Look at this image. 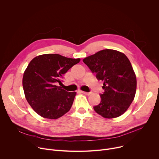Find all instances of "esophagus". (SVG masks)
I'll return each instance as SVG.
<instances>
[{
    "instance_id": "1",
    "label": "esophagus",
    "mask_w": 159,
    "mask_h": 159,
    "mask_svg": "<svg viewBox=\"0 0 159 159\" xmlns=\"http://www.w3.org/2000/svg\"><path fill=\"white\" fill-rule=\"evenodd\" d=\"M80 93H83V94H86V95H90V94H91V92L88 93V92L83 91H80Z\"/></svg>"
}]
</instances>
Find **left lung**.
I'll return each instance as SVG.
<instances>
[{
    "mask_svg": "<svg viewBox=\"0 0 159 159\" xmlns=\"http://www.w3.org/2000/svg\"><path fill=\"white\" fill-rule=\"evenodd\" d=\"M98 80L103 82L104 93L94 110L105 118H117L129 109L134 99L137 80L131 63L123 53L100 50L83 59Z\"/></svg>",
    "mask_w": 159,
    "mask_h": 159,
    "instance_id": "obj_1",
    "label": "left lung"
}]
</instances>
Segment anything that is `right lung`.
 Segmentation results:
<instances>
[{
	"instance_id": "1",
	"label": "right lung",
	"mask_w": 159,
	"mask_h": 159,
	"mask_svg": "<svg viewBox=\"0 0 159 159\" xmlns=\"http://www.w3.org/2000/svg\"><path fill=\"white\" fill-rule=\"evenodd\" d=\"M80 61L56 54L40 55L29 62L24 73V91L30 107L41 117L56 120L70 110L76 92H68L56 84Z\"/></svg>"
}]
</instances>
